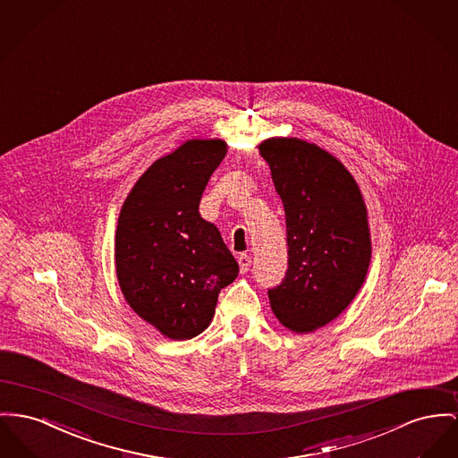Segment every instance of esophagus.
Instances as JSON below:
<instances>
[{
	"instance_id": "obj_1",
	"label": "esophagus",
	"mask_w": 458,
	"mask_h": 458,
	"mask_svg": "<svg viewBox=\"0 0 458 458\" xmlns=\"http://www.w3.org/2000/svg\"><path fill=\"white\" fill-rule=\"evenodd\" d=\"M238 264H240L242 273H248V269H250V266H251V259H250L246 253H242V255L238 257Z\"/></svg>"
}]
</instances>
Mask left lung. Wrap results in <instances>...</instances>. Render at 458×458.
I'll list each match as a JSON object with an SVG mask.
<instances>
[{"instance_id": "1", "label": "left lung", "mask_w": 458, "mask_h": 458, "mask_svg": "<svg viewBox=\"0 0 458 458\" xmlns=\"http://www.w3.org/2000/svg\"><path fill=\"white\" fill-rule=\"evenodd\" d=\"M286 216L288 271L269 288L276 318L292 332L325 327L365 283L371 242L365 201L347 168L316 144L277 137L260 146Z\"/></svg>"}]
</instances>
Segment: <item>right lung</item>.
Returning a JSON list of instances; mask_svg holds the SVG:
<instances>
[{
	"label": "right lung",
	"instance_id": "add662e5",
	"mask_svg": "<svg viewBox=\"0 0 458 458\" xmlns=\"http://www.w3.org/2000/svg\"><path fill=\"white\" fill-rule=\"evenodd\" d=\"M227 153L220 139L187 140L156 159L124 199L114 259L124 301L174 340L210 325L218 293L240 266L199 215L201 194Z\"/></svg>",
	"mask_w": 458,
	"mask_h": 458
}]
</instances>
